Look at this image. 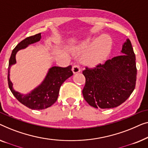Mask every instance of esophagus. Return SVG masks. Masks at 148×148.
<instances>
[{"instance_id":"obj_1","label":"esophagus","mask_w":148,"mask_h":148,"mask_svg":"<svg viewBox=\"0 0 148 148\" xmlns=\"http://www.w3.org/2000/svg\"><path fill=\"white\" fill-rule=\"evenodd\" d=\"M72 72H73L74 74H76V73H78V72H80V66L78 65H77V64H74L73 66V67H72Z\"/></svg>"}]
</instances>
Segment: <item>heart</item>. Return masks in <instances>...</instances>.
<instances>
[{"label": "heart", "instance_id": "heart-1", "mask_svg": "<svg viewBox=\"0 0 148 148\" xmlns=\"http://www.w3.org/2000/svg\"><path fill=\"white\" fill-rule=\"evenodd\" d=\"M80 52L88 53L84 56V64L94 67L103 63L109 57L112 49V41L107 37H101L94 40H85L78 47Z\"/></svg>", "mask_w": 148, "mask_h": 148}]
</instances>
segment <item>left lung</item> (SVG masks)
Listing matches in <instances>:
<instances>
[{"label": "left lung", "instance_id": "left-lung-1", "mask_svg": "<svg viewBox=\"0 0 148 148\" xmlns=\"http://www.w3.org/2000/svg\"><path fill=\"white\" fill-rule=\"evenodd\" d=\"M122 55L108 60L82 72L86 78L82 94L85 101L95 108L111 109L124 103L136 87V56L132 43L127 39Z\"/></svg>", "mask_w": 148, "mask_h": 148}]
</instances>
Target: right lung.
Wrapping results in <instances>:
<instances>
[{
	"label": "right lung",
	"mask_w": 148,
	"mask_h": 148,
	"mask_svg": "<svg viewBox=\"0 0 148 148\" xmlns=\"http://www.w3.org/2000/svg\"><path fill=\"white\" fill-rule=\"evenodd\" d=\"M41 33L25 38L17 44L12 51L8 68V84L14 97L27 107L34 110L47 109L57 101L61 85L66 79L73 75L72 66L66 68L53 66L49 68L46 76L38 86L26 95L21 94L12 88V83L10 80V69L12 65L16 64V54L20 49L26 48L28 45L40 41Z\"/></svg>",
	"instance_id": "add662e5"
}]
</instances>
